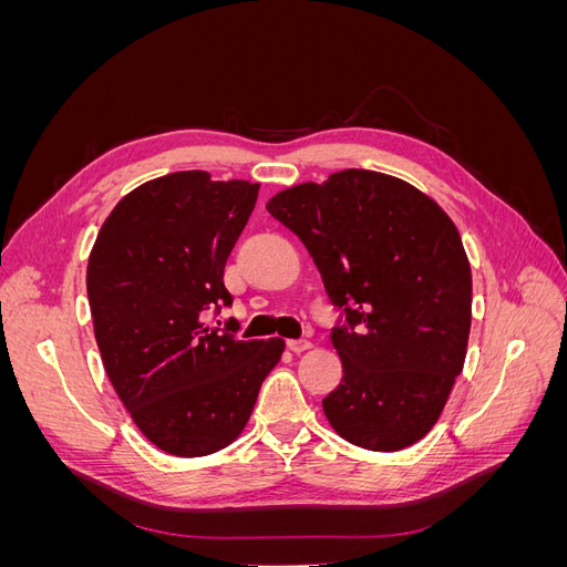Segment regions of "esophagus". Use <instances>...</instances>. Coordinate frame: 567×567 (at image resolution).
<instances>
[{
  "label": "esophagus",
  "mask_w": 567,
  "mask_h": 567,
  "mask_svg": "<svg viewBox=\"0 0 567 567\" xmlns=\"http://www.w3.org/2000/svg\"><path fill=\"white\" fill-rule=\"evenodd\" d=\"M310 348H312V342H310V340H305V338L288 340V350H290V352H296V354H300V352H305V350H310Z\"/></svg>",
  "instance_id": "esophagus-1"
}]
</instances>
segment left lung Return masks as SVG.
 Here are the masks:
<instances>
[{"mask_svg": "<svg viewBox=\"0 0 567 567\" xmlns=\"http://www.w3.org/2000/svg\"><path fill=\"white\" fill-rule=\"evenodd\" d=\"M293 231L340 312L331 342L340 385L323 414L371 452L419 442L463 369L471 333V265L454 221L411 184L342 169L267 203Z\"/></svg>", "mask_w": 567, "mask_h": 567, "instance_id": "left-lung-1", "label": "left lung"}]
</instances>
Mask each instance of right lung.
I'll use <instances>...</instances> for the list:
<instances>
[{
    "instance_id": "obj_1",
    "label": "right lung",
    "mask_w": 567,
    "mask_h": 567,
    "mask_svg": "<svg viewBox=\"0 0 567 567\" xmlns=\"http://www.w3.org/2000/svg\"><path fill=\"white\" fill-rule=\"evenodd\" d=\"M260 184L165 175L120 200L87 267V298L104 369L140 431L167 454L225 450L246 427L284 340H238L225 265ZM219 323V321H217Z\"/></svg>"
}]
</instances>
